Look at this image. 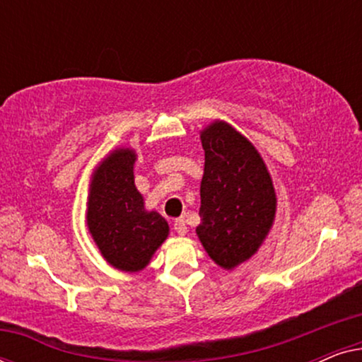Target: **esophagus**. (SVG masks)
Here are the masks:
<instances>
[{
  "label": "esophagus",
  "mask_w": 362,
  "mask_h": 362,
  "mask_svg": "<svg viewBox=\"0 0 362 362\" xmlns=\"http://www.w3.org/2000/svg\"><path fill=\"white\" fill-rule=\"evenodd\" d=\"M175 230L180 235H186L187 234V224L185 219H176L175 221Z\"/></svg>",
  "instance_id": "esophagus-1"
}]
</instances>
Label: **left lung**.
I'll use <instances>...</instances> for the list:
<instances>
[{"label": "left lung", "mask_w": 362, "mask_h": 362, "mask_svg": "<svg viewBox=\"0 0 362 362\" xmlns=\"http://www.w3.org/2000/svg\"><path fill=\"white\" fill-rule=\"evenodd\" d=\"M201 143L204 175L196 234L221 269L234 270L259 252L274 226V181L259 150L230 123L211 122L201 130Z\"/></svg>", "instance_id": "obj_1"}]
</instances>
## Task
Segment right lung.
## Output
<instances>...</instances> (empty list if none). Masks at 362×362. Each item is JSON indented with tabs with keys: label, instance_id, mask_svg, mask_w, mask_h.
Segmentation results:
<instances>
[{
	"label": "right lung",
	"instance_id": "right-lung-1",
	"mask_svg": "<svg viewBox=\"0 0 362 362\" xmlns=\"http://www.w3.org/2000/svg\"><path fill=\"white\" fill-rule=\"evenodd\" d=\"M136 151L118 146L98 163L90 176L86 222L88 234L108 265L122 272H141L170 235V226L156 211H148L135 186Z\"/></svg>",
	"mask_w": 362,
	"mask_h": 362
}]
</instances>
